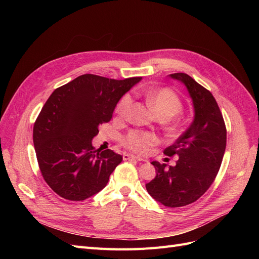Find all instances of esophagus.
Returning <instances> with one entry per match:
<instances>
[{
  "mask_svg": "<svg viewBox=\"0 0 259 259\" xmlns=\"http://www.w3.org/2000/svg\"><path fill=\"white\" fill-rule=\"evenodd\" d=\"M123 159L126 161V160H136V161H144L143 158H140V156H136L134 154H124L123 155Z\"/></svg>",
  "mask_w": 259,
  "mask_h": 259,
  "instance_id": "obj_1",
  "label": "esophagus"
}]
</instances>
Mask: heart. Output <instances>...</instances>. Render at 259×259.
<instances>
[{
  "mask_svg": "<svg viewBox=\"0 0 259 259\" xmlns=\"http://www.w3.org/2000/svg\"><path fill=\"white\" fill-rule=\"evenodd\" d=\"M143 94L149 105L162 116H173L182 110L183 108L182 100H180L175 92L169 89H149L145 90ZM132 106V96L130 94H125L116 105V114L121 119H125L128 115ZM122 144L123 146L128 148L130 150H133L140 154H146L151 150L153 146L158 144V139H156L154 135L150 134V133L132 131L122 138Z\"/></svg>",
  "mask_w": 259,
  "mask_h": 259,
  "instance_id": "heart-1",
  "label": "heart"
}]
</instances>
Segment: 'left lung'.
<instances>
[{
	"instance_id": "obj_1",
	"label": "left lung",
	"mask_w": 259,
	"mask_h": 259,
	"mask_svg": "<svg viewBox=\"0 0 259 259\" xmlns=\"http://www.w3.org/2000/svg\"><path fill=\"white\" fill-rule=\"evenodd\" d=\"M182 81L194 107V120L176 142L164 150L178 155L175 166L152 162L156 176L146 189L161 204L182 207L197 201L214 183L224 158L227 130L223 114L211 93L186 73L169 74Z\"/></svg>"
}]
</instances>
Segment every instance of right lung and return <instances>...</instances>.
Segmentation results:
<instances>
[{"label": "right lung", "instance_id": "obj_1", "mask_svg": "<svg viewBox=\"0 0 259 259\" xmlns=\"http://www.w3.org/2000/svg\"><path fill=\"white\" fill-rule=\"evenodd\" d=\"M140 80L83 74L52 93L34 122L33 144L41 174L59 197L83 201L106 187L122 156L96 150L92 139Z\"/></svg>", "mask_w": 259, "mask_h": 259}]
</instances>
